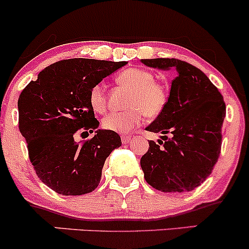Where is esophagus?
I'll return each instance as SVG.
<instances>
[{
    "instance_id": "34e87169",
    "label": "esophagus",
    "mask_w": 249,
    "mask_h": 249,
    "mask_svg": "<svg viewBox=\"0 0 249 249\" xmlns=\"http://www.w3.org/2000/svg\"><path fill=\"white\" fill-rule=\"evenodd\" d=\"M130 139H132V138L128 137V135H122V137H121L122 143H128V142H130Z\"/></svg>"
}]
</instances>
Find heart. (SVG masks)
<instances>
[{
  "instance_id": "1",
  "label": "heart",
  "mask_w": 249,
  "mask_h": 249,
  "mask_svg": "<svg viewBox=\"0 0 249 249\" xmlns=\"http://www.w3.org/2000/svg\"><path fill=\"white\" fill-rule=\"evenodd\" d=\"M120 85L129 89L127 99V110L107 115L102 121L104 129L124 134L142 124L143 116L150 119L162 114L166 106L168 96L165 89L156 83L153 74L142 68H129L117 76ZM89 102L92 110L104 114L107 110V97L102 84L92 86L89 89Z\"/></svg>"
}]
</instances>
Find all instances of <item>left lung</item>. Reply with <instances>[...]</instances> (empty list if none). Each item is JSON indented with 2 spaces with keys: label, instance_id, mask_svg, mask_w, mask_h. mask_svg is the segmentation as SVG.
<instances>
[{
  "label": "left lung",
  "instance_id": "left-lung-1",
  "mask_svg": "<svg viewBox=\"0 0 249 249\" xmlns=\"http://www.w3.org/2000/svg\"><path fill=\"white\" fill-rule=\"evenodd\" d=\"M142 63L174 75L165 107L146 127L160 133L164 142H148L140 160L143 178L158 191H193L206 180L219 157L225 117L222 94L205 73L184 61L146 58Z\"/></svg>",
  "mask_w": 249,
  "mask_h": 249
}]
</instances>
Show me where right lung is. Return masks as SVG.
Segmentation results:
<instances>
[{
  "instance_id": "1",
  "label": "right lung",
  "mask_w": 249,
  "mask_h": 249,
  "mask_svg": "<svg viewBox=\"0 0 249 249\" xmlns=\"http://www.w3.org/2000/svg\"><path fill=\"white\" fill-rule=\"evenodd\" d=\"M127 65L125 61L71 58L43 69L18 101L19 129L43 183L62 196H83L101 182L104 162L121 146L117 133L98 129L89 89ZM95 132L76 143V132Z\"/></svg>"
}]
</instances>
